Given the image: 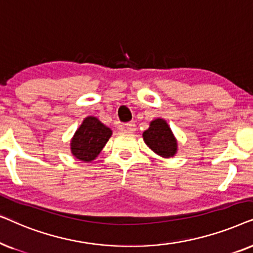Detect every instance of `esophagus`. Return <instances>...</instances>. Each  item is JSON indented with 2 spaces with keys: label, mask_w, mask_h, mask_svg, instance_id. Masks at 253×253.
Listing matches in <instances>:
<instances>
[{
  "label": "esophagus",
  "mask_w": 253,
  "mask_h": 253,
  "mask_svg": "<svg viewBox=\"0 0 253 253\" xmlns=\"http://www.w3.org/2000/svg\"><path fill=\"white\" fill-rule=\"evenodd\" d=\"M126 129L129 130V132H134V130L136 129L135 123H133V121H130V123H127L126 124Z\"/></svg>",
  "instance_id": "esophagus-1"
}]
</instances>
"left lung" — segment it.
Instances as JSON below:
<instances>
[{"label":"left lung","instance_id":"left-lung-1","mask_svg":"<svg viewBox=\"0 0 253 253\" xmlns=\"http://www.w3.org/2000/svg\"><path fill=\"white\" fill-rule=\"evenodd\" d=\"M142 136L147 146L161 157L169 158L177 153V140L164 119L158 118L151 121L149 128L144 130Z\"/></svg>","mask_w":253,"mask_h":253}]
</instances>
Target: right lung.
Wrapping results in <instances>:
<instances>
[{
    "label": "right lung",
    "instance_id": "1",
    "mask_svg": "<svg viewBox=\"0 0 253 253\" xmlns=\"http://www.w3.org/2000/svg\"><path fill=\"white\" fill-rule=\"evenodd\" d=\"M112 135V130L96 117H86L70 141L72 154L83 162L93 161Z\"/></svg>",
    "mask_w": 253,
    "mask_h": 253
}]
</instances>
